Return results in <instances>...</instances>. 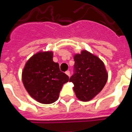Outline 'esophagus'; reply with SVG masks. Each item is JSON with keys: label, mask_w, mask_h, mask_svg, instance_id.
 I'll use <instances>...</instances> for the list:
<instances>
[{"label": "esophagus", "mask_w": 132, "mask_h": 132, "mask_svg": "<svg viewBox=\"0 0 132 132\" xmlns=\"http://www.w3.org/2000/svg\"><path fill=\"white\" fill-rule=\"evenodd\" d=\"M66 74L67 75H68V76H70V71H69V70H67V71H66Z\"/></svg>", "instance_id": "esophagus-1"}]
</instances>
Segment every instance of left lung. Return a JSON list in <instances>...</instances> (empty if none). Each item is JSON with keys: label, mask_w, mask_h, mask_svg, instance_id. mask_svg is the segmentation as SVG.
Masks as SVG:
<instances>
[{"label": "left lung", "mask_w": 132, "mask_h": 132, "mask_svg": "<svg viewBox=\"0 0 132 132\" xmlns=\"http://www.w3.org/2000/svg\"><path fill=\"white\" fill-rule=\"evenodd\" d=\"M74 73L69 82L74 84L73 90L81 101L93 99L106 84L108 75L104 63L86 50L74 56Z\"/></svg>", "instance_id": "1"}]
</instances>
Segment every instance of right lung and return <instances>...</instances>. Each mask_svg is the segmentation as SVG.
Returning a JSON list of instances; mask_svg holds the SVG:
<instances>
[{"label":"right lung","instance_id":"obj_1","mask_svg":"<svg viewBox=\"0 0 132 132\" xmlns=\"http://www.w3.org/2000/svg\"><path fill=\"white\" fill-rule=\"evenodd\" d=\"M53 52H39L28 60L22 73L25 88L33 97L42 104H51L59 98L63 84L69 77L59 69L53 60Z\"/></svg>","mask_w":132,"mask_h":132}]
</instances>
